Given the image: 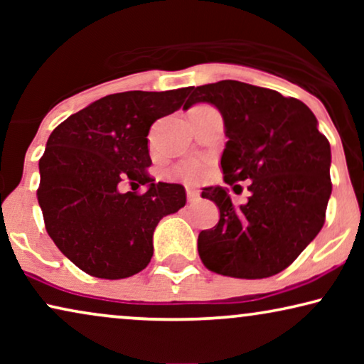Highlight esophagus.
Returning <instances> with one entry per match:
<instances>
[{"mask_svg":"<svg viewBox=\"0 0 364 364\" xmlns=\"http://www.w3.org/2000/svg\"><path fill=\"white\" fill-rule=\"evenodd\" d=\"M198 198H200V193H198L197 188L196 187H187V200H188V203L197 202Z\"/></svg>","mask_w":364,"mask_h":364,"instance_id":"34e87169","label":"esophagus"}]
</instances>
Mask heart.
<instances>
[{
	"label": "heart",
	"mask_w": 364,
	"mask_h": 364,
	"mask_svg": "<svg viewBox=\"0 0 364 364\" xmlns=\"http://www.w3.org/2000/svg\"><path fill=\"white\" fill-rule=\"evenodd\" d=\"M205 162L198 161V159H191V161H183L178 164L176 167V176L181 177L187 183H196L205 176Z\"/></svg>",
	"instance_id": "b5f03b06"
}]
</instances>
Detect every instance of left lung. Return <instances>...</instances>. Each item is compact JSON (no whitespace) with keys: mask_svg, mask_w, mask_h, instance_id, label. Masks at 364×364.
Listing matches in <instances>:
<instances>
[{"mask_svg":"<svg viewBox=\"0 0 364 364\" xmlns=\"http://www.w3.org/2000/svg\"><path fill=\"white\" fill-rule=\"evenodd\" d=\"M197 102L212 104L223 117V181L250 183V197L240 207L227 188H203L202 197L215 202L220 218L198 233V255L208 270L225 277L277 275L325 223L330 142L306 104L273 89L227 79L192 87L183 109Z\"/></svg>","mask_w":364,"mask_h":364,"instance_id":"left-lung-1","label":"left lung"}]
</instances>
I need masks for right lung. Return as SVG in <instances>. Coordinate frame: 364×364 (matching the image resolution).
Masks as SVG:
<instances>
[{"label": "right lung", "instance_id": "1", "mask_svg": "<svg viewBox=\"0 0 364 364\" xmlns=\"http://www.w3.org/2000/svg\"><path fill=\"white\" fill-rule=\"evenodd\" d=\"M187 91L111 94L69 116L49 136L39 159L44 225L87 275L119 280L144 270L157 223L186 205L181 183H156L147 173V136L157 119L181 109ZM124 183L149 188L142 196L122 193Z\"/></svg>", "mask_w": 364, "mask_h": 364}]
</instances>
